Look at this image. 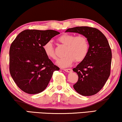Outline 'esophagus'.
Segmentation results:
<instances>
[{
  "instance_id": "obj_1",
  "label": "esophagus",
  "mask_w": 122,
  "mask_h": 122,
  "mask_svg": "<svg viewBox=\"0 0 122 122\" xmlns=\"http://www.w3.org/2000/svg\"><path fill=\"white\" fill-rule=\"evenodd\" d=\"M64 70L65 71L67 72H71L72 71V69H64Z\"/></svg>"
}]
</instances>
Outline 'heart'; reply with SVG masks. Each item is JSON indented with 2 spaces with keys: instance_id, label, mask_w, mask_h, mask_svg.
Wrapping results in <instances>:
<instances>
[{
  "instance_id": "heart-1",
  "label": "heart",
  "mask_w": 122,
  "mask_h": 122,
  "mask_svg": "<svg viewBox=\"0 0 122 122\" xmlns=\"http://www.w3.org/2000/svg\"><path fill=\"white\" fill-rule=\"evenodd\" d=\"M58 41L66 46L65 56L58 60L57 64L62 67L70 66L72 63L81 62L87 56L89 49L87 39L83 36H77L71 34L62 35L58 38ZM43 49L47 57L52 60H56L54 48L51 41H48L43 46Z\"/></svg>"
}]
</instances>
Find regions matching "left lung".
<instances>
[{
  "mask_svg": "<svg viewBox=\"0 0 122 122\" xmlns=\"http://www.w3.org/2000/svg\"><path fill=\"white\" fill-rule=\"evenodd\" d=\"M65 32L83 35L89 44L86 57L72 69L78 75L74 88L85 96L95 95L104 87L110 76L112 54L108 41L102 32L93 27H75Z\"/></svg>",
  "mask_w": 122,
  "mask_h": 122,
  "instance_id": "1",
  "label": "left lung"
}]
</instances>
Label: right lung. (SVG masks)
Masks as SVG:
<instances>
[{
	"mask_svg": "<svg viewBox=\"0 0 122 122\" xmlns=\"http://www.w3.org/2000/svg\"><path fill=\"white\" fill-rule=\"evenodd\" d=\"M59 34L52 30H25L12 42L10 50V74L24 92L36 94L43 91L53 72L60 70L43 49L46 42Z\"/></svg>",
	"mask_w": 122,
	"mask_h": 122,
	"instance_id": "right-lung-1",
	"label": "right lung"
}]
</instances>
